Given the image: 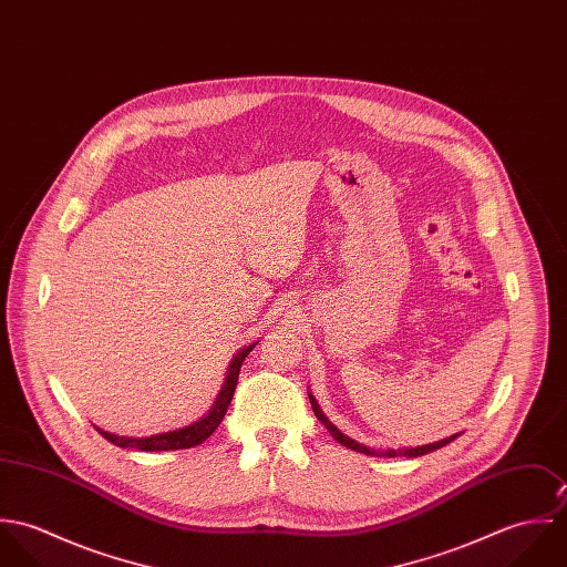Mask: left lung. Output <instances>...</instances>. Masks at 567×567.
I'll return each instance as SVG.
<instances>
[{
  "instance_id": "1",
  "label": "left lung",
  "mask_w": 567,
  "mask_h": 567,
  "mask_svg": "<svg viewBox=\"0 0 567 567\" xmlns=\"http://www.w3.org/2000/svg\"><path fill=\"white\" fill-rule=\"evenodd\" d=\"M310 395V404H312V410H315V414L319 416V421L323 423L324 427L329 430V434L340 443V445H344V447H349V450H353V452H360V454H367V456H389V458H395V456H408V458H416V456H423V454H427V452H434V450H439V447H443V445H447V443H452L458 434H452V436H447V439H443V441H436V443H430V445H419V447H402V450H384V452H380V450H371V447H367V445H362V443H358V441H353V439H349V436H344L327 416L323 414V410H321V405L319 402L315 400V395L312 393H308Z\"/></svg>"
}]
</instances>
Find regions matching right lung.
<instances>
[{"mask_svg": "<svg viewBox=\"0 0 567 567\" xmlns=\"http://www.w3.org/2000/svg\"><path fill=\"white\" fill-rule=\"evenodd\" d=\"M257 342L248 344L238 351V355L231 360L229 364V371H227V380L216 398V402L212 405V410L198 419L196 423L192 425H185L181 430H172V432H162V434H153V436H142V439H135V436H117V434H111V432H104L95 425V430L106 439L111 441L113 445L117 447H135V450H142V452H167V450H187V447H194V445H200L205 439H209L220 421L225 419L227 414V408L234 400V393H236V386H238V378H240V369H243L244 358L252 351Z\"/></svg>", "mask_w": 567, "mask_h": 567, "instance_id": "right-lung-1", "label": "right lung"}]
</instances>
